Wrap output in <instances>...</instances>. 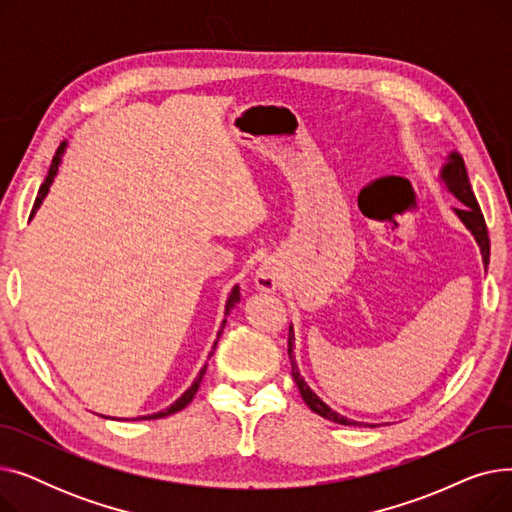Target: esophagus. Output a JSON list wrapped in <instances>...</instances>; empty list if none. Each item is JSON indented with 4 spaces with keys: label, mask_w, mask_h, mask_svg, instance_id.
<instances>
[{
    "label": "esophagus",
    "mask_w": 512,
    "mask_h": 512,
    "mask_svg": "<svg viewBox=\"0 0 512 512\" xmlns=\"http://www.w3.org/2000/svg\"><path fill=\"white\" fill-rule=\"evenodd\" d=\"M255 284L259 290L263 292H276L282 286V276L280 270L272 263V261H263L257 267V274H255Z\"/></svg>",
    "instance_id": "34e87169"
}]
</instances>
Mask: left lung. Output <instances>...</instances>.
Instances as JSON below:
<instances>
[{"label":"left lung","instance_id":"8db88e82","mask_svg":"<svg viewBox=\"0 0 512 512\" xmlns=\"http://www.w3.org/2000/svg\"><path fill=\"white\" fill-rule=\"evenodd\" d=\"M440 180L444 182L446 191L452 193L456 199H459L463 205L461 207H454L452 211L456 213V218H459L465 228L473 234L477 247L481 251V259H483V265L490 263V238H488V228H486V220H483L481 215V209L477 205V199L473 195V188H471V182H469V176H467V168H465V161L463 157L452 151L448 157H446V164L442 166L440 170ZM288 359H290V365H292V378L294 382H297L299 386V392L305 400V405L321 415L324 419H330L334 423H340V425H365V427H378L375 423H363V421H355V419H348L340 413H336L334 409H330L324 400H321L311 388L309 384L303 380V375L299 371V365H297V357H294V330L290 326L288 330Z\"/></svg>","mask_w":512,"mask_h":512}]
</instances>
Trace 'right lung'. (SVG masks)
Returning <instances> with one entry per match:
<instances>
[{
	"label": "right lung",
	"mask_w": 512,
	"mask_h": 512,
	"mask_svg": "<svg viewBox=\"0 0 512 512\" xmlns=\"http://www.w3.org/2000/svg\"><path fill=\"white\" fill-rule=\"evenodd\" d=\"M64 151H66V143H62V145H60V149H58L56 157L51 159L49 174H47L45 182H43V184H41V188H39V195H37V199H35V205H33V211H31V218H29V220H33V215L37 213V209L41 207L43 199L47 197V193H49V186L53 184V178H56L58 168H60V164H62V155H64ZM238 301H240V288H238V284H236V286L230 290V294H228V301H226V311H224V315H230V311L236 307V303H238ZM224 326H226V319L222 321V326H220V330H218V338H215V342H213V348H211L209 357L213 355L215 346H218V340H220V336H222V332H224ZM205 369H207V365H203V367H201V371H199V375L195 378V382H193L191 386H188V390H186L178 400H174L168 409H164V411H157V413H153V415L139 417V419H159V417H168V415H174V413L182 411V409L188 405V402L193 400V396L197 394V390H199V386H201V380H203V375H205Z\"/></svg>",
	"instance_id": "right-lung-1"
}]
</instances>
